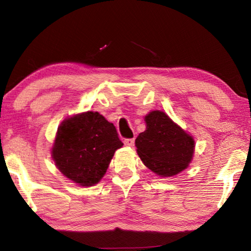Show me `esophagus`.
I'll list each match as a JSON object with an SVG mask.
<instances>
[{"instance_id": "34e87169", "label": "esophagus", "mask_w": 251, "mask_h": 251, "mask_svg": "<svg viewBox=\"0 0 251 251\" xmlns=\"http://www.w3.org/2000/svg\"><path fill=\"white\" fill-rule=\"evenodd\" d=\"M135 143V138H127L124 141V144L126 146H133Z\"/></svg>"}]
</instances>
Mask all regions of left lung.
<instances>
[{
	"instance_id": "left-lung-1",
	"label": "left lung",
	"mask_w": 251,
	"mask_h": 251,
	"mask_svg": "<svg viewBox=\"0 0 251 251\" xmlns=\"http://www.w3.org/2000/svg\"><path fill=\"white\" fill-rule=\"evenodd\" d=\"M146 130L137 136V154L146 167L160 177L177 175L193 159L195 141L160 110L145 116Z\"/></svg>"
}]
</instances>
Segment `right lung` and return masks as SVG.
Instances as JSON below:
<instances>
[{
    "mask_svg": "<svg viewBox=\"0 0 251 251\" xmlns=\"http://www.w3.org/2000/svg\"><path fill=\"white\" fill-rule=\"evenodd\" d=\"M123 146L112 123L97 112L67 118L58 126L52 148L55 165L80 186H94L105 175L114 152Z\"/></svg>",
    "mask_w": 251,
    "mask_h": 251,
    "instance_id": "add662e5",
    "label": "right lung"
}]
</instances>
